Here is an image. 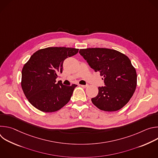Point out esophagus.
<instances>
[{"label": "esophagus", "instance_id": "34e87169", "mask_svg": "<svg viewBox=\"0 0 158 158\" xmlns=\"http://www.w3.org/2000/svg\"><path fill=\"white\" fill-rule=\"evenodd\" d=\"M81 86L82 87H84V88H85V87H88V85H87V84H86V85H81Z\"/></svg>", "mask_w": 158, "mask_h": 158}]
</instances>
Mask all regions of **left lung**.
Returning a JSON list of instances; mask_svg holds the SVG:
<instances>
[{
  "label": "left lung",
  "mask_w": 158,
  "mask_h": 158,
  "mask_svg": "<svg viewBox=\"0 0 158 158\" xmlns=\"http://www.w3.org/2000/svg\"><path fill=\"white\" fill-rule=\"evenodd\" d=\"M79 54L89 65L103 77L105 86L99 87L92 102L104 111H116L123 107L132 96L137 85V74L130 59L114 49L88 48Z\"/></svg>",
  "instance_id": "8db88e82"
}]
</instances>
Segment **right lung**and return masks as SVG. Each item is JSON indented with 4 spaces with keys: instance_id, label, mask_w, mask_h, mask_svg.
Segmentation results:
<instances>
[{
    "instance_id": "1",
    "label": "right lung",
    "mask_w": 158,
    "mask_h": 158,
    "mask_svg": "<svg viewBox=\"0 0 158 158\" xmlns=\"http://www.w3.org/2000/svg\"><path fill=\"white\" fill-rule=\"evenodd\" d=\"M78 49L47 48L36 51L24 65L21 86L29 102L37 109L55 112L67 104L76 84L63 85L56 82L62 73L64 60L76 55Z\"/></svg>"
}]
</instances>
